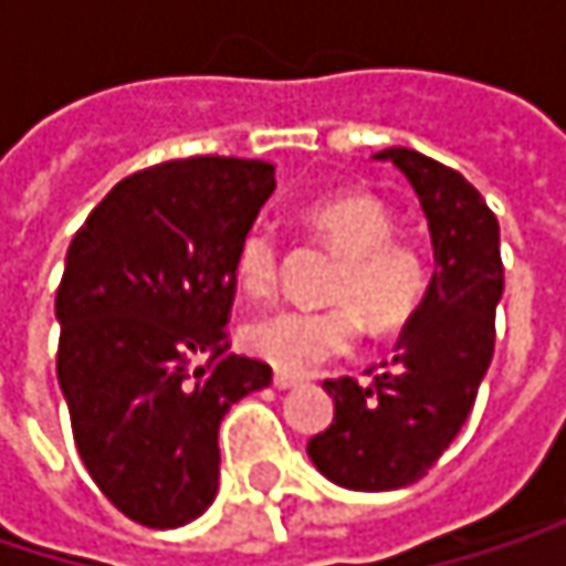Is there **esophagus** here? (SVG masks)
<instances>
[{
    "mask_svg": "<svg viewBox=\"0 0 566 566\" xmlns=\"http://www.w3.org/2000/svg\"><path fill=\"white\" fill-rule=\"evenodd\" d=\"M272 384H275L279 390H294V387H301V377H291V374H275V377H272Z\"/></svg>",
    "mask_w": 566,
    "mask_h": 566,
    "instance_id": "1",
    "label": "esophagus"
}]
</instances>
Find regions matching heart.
<instances>
[{
	"label": "heart",
	"instance_id": "1",
	"mask_svg": "<svg viewBox=\"0 0 566 566\" xmlns=\"http://www.w3.org/2000/svg\"><path fill=\"white\" fill-rule=\"evenodd\" d=\"M311 229L344 255L331 282V307H272L242 327L249 354L284 374H307L331 357L347 354L365 314L370 327L394 331L419 307L429 291V259L412 239L394 235V212L367 192L331 196L307 212ZM279 235L255 222L235 252V279L262 297L279 282Z\"/></svg>",
	"mask_w": 566,
	"mask_h": 566
}]
</instances>
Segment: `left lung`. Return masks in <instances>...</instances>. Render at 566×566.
Listing matches in <instances>:
<instances>
[{"instance_id":"left-lung-1","label":"left lung","mask_w":566,"mask_h":566,"mask_svg":"<svg viewBox=\"0 0 566 566\" xmlns=\"http://www.w3.org/2000/svg\"><path fill=\"white\" fill-rule=\"evenodd\" d=\"M429 222L436 272L422 304L370 384L324 380L334 422L307 442L324 479L354 492H394L419 482L459 436L495 354V307L505 269L499 219L462 176L416 150L390 147Z\"/></svg>"}]
</instances>
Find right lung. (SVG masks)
<instances>
[{
  "instance_id": "obj_1",
  "label": "right lung",
  "mask_w": 566,
  "mask_h": 566,
  "mask_svg": "<svg viewBox=\"0 0 566 566\" xmlns=\"http://www.w3.org/2000/svg\"><path fill=\"white\" fill-rule=\"evenodd\" d=\"M272 192L262 160H170L120 179L67 245L57 384L87 475L137 524L212 505L219 422L272 384L226 334L235 252Z\"/></svg>"
}]
</instances>
